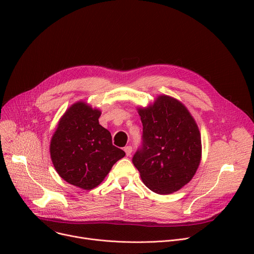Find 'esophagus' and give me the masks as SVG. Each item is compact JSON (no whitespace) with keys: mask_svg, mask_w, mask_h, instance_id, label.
Instances as JSON below:
<instances>
[{"mask_svg":"<svg viewBox=\"0 0 254 254\" xmlns=\"http://www.w3.org/2000/svg\"><path fill=\"white\" fill-rule=\"evenodd\" d=\"M125 152H126V154H127V156H130V154H131V151H132V148H131V146H126L125 147Z\"/></svg>","mask_w":254,"mask_h":254,"instance_id":"obj_1","label":"esophagus"}]
</instances>
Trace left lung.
Returning <instances> with one entry per match:
<instances>
[{"instance_id": "left-lung-1", "label": "left lung", "mask_w": 254, "mask_h": 254, "mask_svg": "<svg viewBox=\"0 0 254 254\" xmlns=\"http://www.w3.org/2000/svg\"><path fill=\"white\" fill-rule=\"evenodd\" d=\"M143 125V146L132 157L143 183L158 194L181 190L194 176L202 159L201 132L179 100L158 95L137 107Z\"/></svg>"}]
</instances>
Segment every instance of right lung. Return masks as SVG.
<instances>
[{"instance_id": "right-lung-1", "label": "right lung", "mask_w": 254, "mask_h": 254, "mask_svg": "<svg viewBox=\"0 0 254 254\" xmlns=\"http://www.w3.org/2000/svg\"><path fill=\"white\" fill-rule=\"evenodd\" d=\"M101 114L84 101L75 102L60 118L50 140V157L58 174L84 190L100 185L126 155L112 144L110 131L99 124Z\"/></svg>"}]
</instances>
